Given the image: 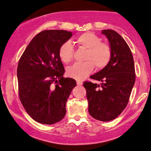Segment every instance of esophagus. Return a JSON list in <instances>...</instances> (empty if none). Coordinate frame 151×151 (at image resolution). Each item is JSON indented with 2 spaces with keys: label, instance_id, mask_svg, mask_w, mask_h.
Wrapping results in <instances>:
<instances>
[{
  "label": "esophagus",
  "instance_id": "esophagus-1",
  "mask_svg": "<svg viewBox=\"0 0 151 151\" xmlns=\"http://www.w3.org/2000/svg\"><path fill=\"white\" fill-rule=\"evenodd\" d=\"M82 85H83V83H82V82L77 81V85H78V86H81Z\"/></svg>",
  "mask_w": 151,
  "mask_h": 151
}]
</instances>
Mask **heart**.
I'll list each match as a JSON object with an SVG mask.
<instances>
[{
  "label": "heart",
  "mask_w": 151,
  "mask_h": 151,
  "mask_svg": "<svg viewBox=\"0 0 151 151\" xmlns=\"http://www.w3.org/2000/svg\"><path fill=\"white\" fill-rule=\"evenodd\" d=\"M78 45L87 49L84 62H76L67 68V74L70 78L78 81L85 79L94 70L104 68L109 64L111 57V50L109 45L101 42V39L94 33L86 32L78 37ZM74 49L71 42L66 41L59 49V56L64 63H68L73 59Z\"/></svg>",
  "instance_id": "b5f03b06"
}]
</instances>
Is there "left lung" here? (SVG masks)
I'll return each mask as SVG.
<instances>
[{"label":"left lung","mask_w":151,"mask_h":151,"mask_svg":"<svg viewBox=\"0 0 151 151\" xmlns=\"http://www.w3.org/2000/svg\"><path fill=\"white\" fill-rule=\"evenodd\" d=\"M109 40L111 57L107 66L91 76L101 85L84 82L88 111L96 120L107 122L116 118L127 106L135 83V68L129 46L119 33L103 30Z\"/></svg>","instance_id":"obj_1"}]
</instances>
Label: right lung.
<instances>
[{
    "label": "right lung",
    "instance_id": "1",
    "mask_svg": "<svg viewBox=\"0 0 151 151\" xmlns=\"http://www.w3.org/2000/svg\"><path fill=\"white\" fill-rule=\"evenodd\" d=\"M72 36L65 30L42 31L24 50L17 66L19 96L28 114L39 123L52 124L66 115V104L76 82L63 77L59 49Z\"/></svg>",
    "mask_w": 151,
    "mask_h": 151
}]
</instances>
